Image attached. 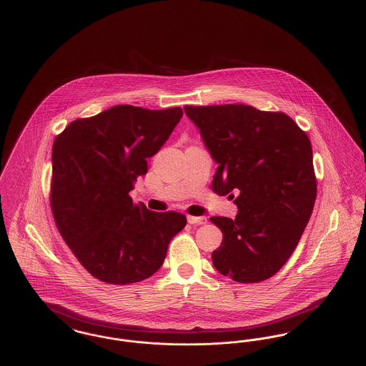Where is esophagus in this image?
I'll return each mask as SVG.
<instances>
[{
	"label": "esophagus",
	"mask_w": 366,
	"mask_h": 366,
	"mask_svg": "<svg viewBox=\"0 0 366 366\" xmlns=\"http://www.w3.org/2000/svg\"><path fill=\"white\" fill-rule=\"evenodd\" d=\"M206 217H195V216H188V223L189 224H206Z\"/></svg>",
	"instance_id": "34e87169"
}]
</instances>
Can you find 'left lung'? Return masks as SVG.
I'll use <instances>...</instances> for the list:
<instances>
[{
    "label": "left lung",
    "instance_id": "8db88e82",
    "mask_svg": "<svg viewBox=\"0 0 366 366\" xmlns=\"http://www.w3.org/2000/svg\"><path fill=\"white\" fill-rule=\"evenodd\" d=\"M219 164L212 189L238 194L235 219L212 217L223 232L214 267L234 282L274 276L297 248L316 199L312 144L291 117L245 104L185 106Z\"/></svg>",
    "mask_w": 366,
    "mask_h": 366
}]
</instances>
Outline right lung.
I'll use <instances>...</instances> for the list:
<instances>
[{"label":"right lung","instance_id":"add662e5","mask_svg":"<svg viewBox=\"0 0 366 366\" xmlns=\"http://www.w3.org/2000/svg\"><path fill=\"white\" fill-rule=\"evenodd\" d=\"M181 107L121 104L72 121L53 144L50 204L56 228L97 280L127 285L154 274L185 224L178 212H150L129 191L146 159L169 139Z\"/></svg>","mask_w":366,"mask_h":366}]
</instances>
